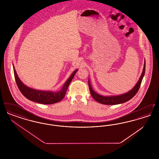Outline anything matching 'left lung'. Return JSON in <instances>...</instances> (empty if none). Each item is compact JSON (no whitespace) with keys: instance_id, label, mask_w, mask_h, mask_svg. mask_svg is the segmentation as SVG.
<instances>
[{"instance_id":"1","label":"left lung","mask_w":159,"mask_h":159,"mask_svg":"<svg viewBox=\"0 0 159 159\" xmlns=\"http://www.w3.org/2000/svg\"><path fill=\"white\" fill-rule=\"evenodd\" d=\"M145 61L144 62V68L143 70V73L141 74V76L140 77L139 80L135 84V86L128 92L122 94V95H116V96H110V97H104L96 93L95 91H93L92 88L91 83L89 80H88V84H89V91L91 92V95L93 97L96 101L98 102L101 104H105V105H116V104H122L124 102H126L130 100V99L132 98L135 95L138 91L139 90L141 84L142 82L143 77L145 75Z\"/></svg>"}]
</instances>
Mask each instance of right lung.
<instances>
[{
    "instance_id": "obj_1",
    "label": "right lung",
    "mask_w": 159,
    "mask_h": 159,
    "mask_svg": "<svg viewBox=\"0 0 159 159\" xmlns=\"http://www.w3.org/2000/svg\"><path fill=\"white\" fill-rule=\"evenodd\" d=\"M13 68L16 83L18 87V89L21 91L23 95L30 101L42 104H52L60 102L64 98L67 91L70 83L71 82L73 78L77 71V70H76L71 74V75L68 78V80L64 84L61 91L58 92H52L39 91L27 86L21 81L20 78L18 77L14 65Z\"/></svg>"
}]
</instances>
